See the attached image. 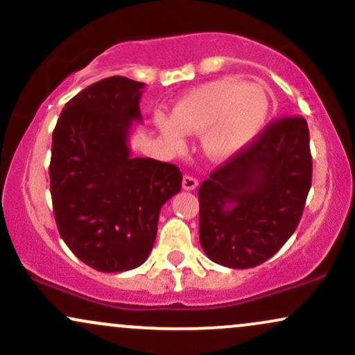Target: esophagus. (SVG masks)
Segmentation results:
<instances>
[{"label":"esophagus","instance_id":"1","mask_svg":"<svg viewBox=\"0 0 355 355\" xmlns=\"http://www.w3.org/2000/svg\"><path fill=\"white\" fill-rule=\"evenodd\" d=\"M182 185H183V189H185V190H195L198 187V180H197V178L190 177V175H185V177H183V180H182Z\"/></svg>","mask_w":355,"mask_h":355}]
</instances>
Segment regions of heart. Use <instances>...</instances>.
Returning a JSON list of instances; mask_svg holds the SVG:
<instances>
[{
    "label": "heart",
    "instance_id": "obj_1",
    "mask_svg": "<svg viewBox=\"0 0 355 355\" xmlns=\"http://www.w3.org/2000/svg\"><path fill=\"white\" fill-rule=\"evenodd\" d=\"M268 116L270 100L262 87L217 80L180 96L172 118L157 113L155 125L175 146H183V132L203 133L205 153L214 160H227L260 135Z\"/></svg>",
    "mask_w": 355,
    "mask_h": 355
}]
</instances>
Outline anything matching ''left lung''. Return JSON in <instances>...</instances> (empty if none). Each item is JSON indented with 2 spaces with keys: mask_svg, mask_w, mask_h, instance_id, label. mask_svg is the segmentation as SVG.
Masks as SVG:
<instances>
[{
  "mask_svg": "<svg viewBox=\"0 0 355 355\" xmlns=\"http://www.w3.org/2000/svg\"><path fill=\"white\" fill-rule=\"evenodd\" d=\"M309 144L305 118H280L202 183L200 245L211 262L260 266L291 239L312 183Z\"/></svg>",
  "mask_w": 355,
  "mask_h": 355,
  "instance_id": "1",
  "label": "left lung"
}]
</instances>
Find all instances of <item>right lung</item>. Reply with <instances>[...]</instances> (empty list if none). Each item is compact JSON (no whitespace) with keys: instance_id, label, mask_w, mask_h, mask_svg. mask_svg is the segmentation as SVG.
<instances>
[{"instance_id":"right-lung-1","label":"right lung","mask_w":355,"mask_h":355,"mask_svg":"<svg viewBox=\"0 0 355 355\" xmlns=\"http://www.w3.org/2000/svg\"><path fill=\"white\" fill-rule=\"evenodd\" d=\"M145 83L110 76L64 105L53 130L50 190L61 239L100 272L140 267L152 252L158 215L182 189L177 165L135 158Z\"/></svg>"}]
</instances>
